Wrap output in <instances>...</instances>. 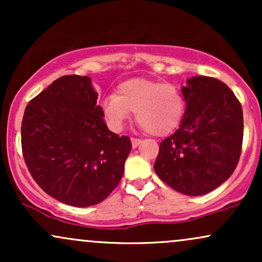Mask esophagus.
Here are the masks:
<instances>
[{"mask_svg": "<svg viewBox=\"0 0 262 262\" xmlns=\"http://www.w3.org/2000/svg\"><path fill=\"white\" fill-rule=\"evenodd\" d=\"M141 139H137V138H132V146H133V148L135 149V148H138V146L140 145L141 144Z\"/></svg>", "mask_w": 262, "mask_h": 262, "instance_id": "obj_1", "label": "esophagus"}]
</instances>
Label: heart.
<instances>
[{"instance_id":"b5f03b06","label":"heart","mask_w":262,"mask_h":262,"mask_svg":"<svg viewBox=\"0 0 262 262\" xmlns=\"http://www.w3.org/2000/svg\"><path fill=\"white\" fill-rule=\"evenodd\" d=\"M102 112L111 129L124 127L132 112L149 134L164 137L179 127L185 114V98L176 86L161 81L132 79L122 82L117 95L102 100Z\"/></svg>"}]
</instances>
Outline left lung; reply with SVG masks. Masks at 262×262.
<instances>
[{"label": "left lung", "instance_id": "8db88e82", "mask_svg": "<svg viewBox=\"0 0 262 262\" xmlns=\"http://www.w3.org/2000/svg\"><path fill=\"white\" fill-rule=\"evenodd\" d=\"M185 114L177 130L162 140L154 170L171 188L202 196L227 181L242 152V104L225 83L193 76L181 87Z\"/></svg>", "mask_w": 262, "mask_h": 262}]
</instances>
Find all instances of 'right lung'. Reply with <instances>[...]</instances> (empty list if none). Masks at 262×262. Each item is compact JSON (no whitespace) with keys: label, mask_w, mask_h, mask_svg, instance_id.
I'll return each instance as SVG.
<instances>
[{"label":"right lung","mask_w":262,"mask_h":262,"mask_svg":"<svg viewBox=\"0 0 262 262\" xmlns=\"http://www.w3.org/2000/svg\"><path fill=\"white\" fill-rule=\"evenodd\" d=\"M89 76L55 80L26 107L23 158L39 187L60 202L90 207L117 187L132 149L103 121Z\"/></svg>","instance_id":"obj_1"}]
</instances>
